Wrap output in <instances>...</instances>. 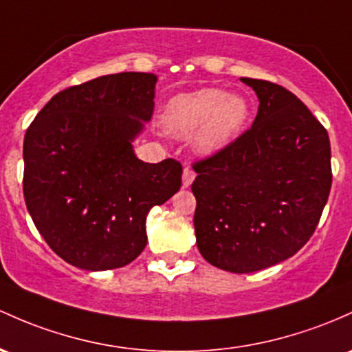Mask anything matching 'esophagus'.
<instances>
[{"instance_id":"obj_1","label":"esophagus","mask_w":352,"mask_h":352,"mask_svg":"<svg viewBox=\"0 0 352 352\" xmlns=\"http://www.w3.org/2000/svg\"><path fill=\"white\" fill-rule=\"evenodd\" d=\"M195 180V172L192 168H185L184 175H182V187L188 188L192 185V182Z\"/></svg>"}]
</instances>
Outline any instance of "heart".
<instances>
[{
    "label": "heart",
    "mask_w": 352,
    "mask_h": 352,
    "mask_svg": "<svg viewBox=\"0 0 352 352\" xmlns=\"http://www.w3.org/2000/svg\"><path fill=\"white\" fill-rule=\"evenodd\" d=\"M247 118L249 105L244 96L219 88L175 96L164 111L168 132L182 138L195 135L197 148L207 155L234 144L244 130Z\"/></svg>",
    "instance_id": "b5f03b06"
}]
</instances>
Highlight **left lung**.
Instances as JSON below:
<instances>
[{"label": "left lung", "instance_id": "obj_1", "mask_svg": "<svg viewBox=\"0 0 352 352\" xmlns=\"http://www.w3.org/2000/svg\"><path fill=\"white\" fill-rule=\"evenodd\" d=\"M258 98L252 126L197 162V247L208 264L235 274L292 257L314 234L331 192L326 129L294 94L241 78Z\"/></svg>", "mask_w": 352, "mask_h": 352}]
</instances>
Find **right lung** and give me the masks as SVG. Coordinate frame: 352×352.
I'll list each match as a JSON object with an SVG mask.
<instances>
[{
  "label": "right lung",
  "mask_w": 352,
  "mask_h": 352,
  "mask_svg": "<svg viewBox=\"0 0 352 352\" xmlns=\"http://www.w3.org/2000/svg\"><path fill=\"white\" fill-rule=\"evenodd\" d=\"M157 76L125 72L60 91L23 144V194L38 232L68 264L110 270L146 245V215L177 194L182 165L146 164L133 142L153 113Z\"/></svg>",
  "instance_id": "1"
}]
</instances>
